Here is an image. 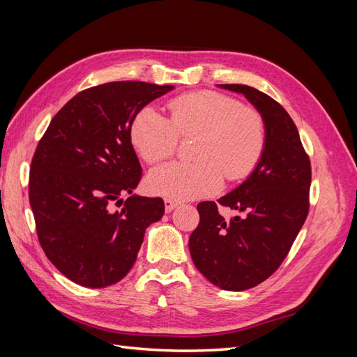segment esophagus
Segmentation results:
<instances>
[{
  "label": "esophagus",
  "instance_id": "obj_1",
  "mask_svg": "<svg viewBox=\"0 0 357 357\" xmlns=\"http://www.w3.org/2000/svg\"><path fill=\"white\" fill-rule=\"evenodd\" d=\"M164 202H165V210H167V213L172 211V210H174V208L177 207V205H178L177 201H172V199H168V198H165Z\"/></svg>",
  "mask_w": 357,
  "mask_h": 357
}]
</instances>
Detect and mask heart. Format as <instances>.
<instances>
[{"label": "heart", "mask_w": 357, "mask_h": 357, "mask_svg": "<svg viewBox=\"0 0 357 357\" xmlns=\"http://www.w3.org/2000/svg\"><path fill=\"white\" fill-rule=\"evenodd\" d=\"M169 119L155 107L139 110L131 125V142L147 164L169 158L178 137L198 135L193 164L169 162L147 176L149 190L168 199L214 195L228 181L248 177L262 159L266 125L262 114L229 95L199 91L169 104Z\"/></svg>", "instance_id": "obj_1"}]
</instances>
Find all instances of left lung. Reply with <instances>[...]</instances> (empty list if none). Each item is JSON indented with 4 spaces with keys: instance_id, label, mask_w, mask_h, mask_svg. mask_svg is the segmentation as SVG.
<instances>
[{
    "instance_id": "1",
    "label": "left lung",
    "mask_w": 357,
    "mask_h": 357,
    "mask_svg": "<svg viewBox=\"0 0 357 357\" xmlns=\"http://www.w3.org/2000/svg\"><path fill=\"white\" fill-rule=\"evenodd\" d=\"M218 86L243 93L262 114L266 144L252 174L219 198L234 218L225 219L214 201L198 204L189 252L208 282L240 291L262 283L287 256L308 214L311 165L296 125L271 96L245 84Z\"/></svg>"
}]
</instances>
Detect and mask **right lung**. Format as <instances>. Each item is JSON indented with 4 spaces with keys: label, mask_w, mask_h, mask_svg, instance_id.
<instances>
[{
    "label": "right lung",
    "mask_w": 357,
    "mask_h": 357,
    "mask_svg": "<svg viewBox=\"0 0 357 357\" xmlns=\"http://www.w3.org/2000/svg\"><path fill=\"white\" fill-rule=\"evenodd\" d=\"M172 89L144 82L93 86L63 105L40 139L29 204L43 250L71 282L91 289L121 282L146 229L164 215L162 198L134 193L142 165L131 125L139 110Z\"/></svg>",
    "instance_id": "1"
}]
</instances>
